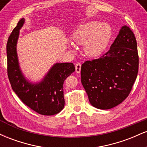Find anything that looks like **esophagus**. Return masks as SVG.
I'll list each match as a JSON object with an SVG mask.
<instances>
[{
	"label": "esophagus",
	"mask_w": 147,
	"mask_h": 147,
	"mask_svg": "<svg viewBox=\"0 0 147 147\" xmlns=\"http://www.w3.org/2000/svg\"><path fill=\"white\" fill-rule=\"evenodd\" d=\"M81 66H82V65H81V63H77L75 65V72H77V73H80Z\"/></svg>",
	"instance_id": "obj_1"
}]
</instances>
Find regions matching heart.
Masks as SVG:
<instances>
[{
  "mask_svg": "<svg viewBox=\"0 0 147 147\" xmlns=\"http://www.w3.org/2000/svg\"><path fill=\"white\" fill-rule=\"evenodd\" d=\"M112 36L110 25L99 21H89L80 25L74 32L72 40L84 45L86 55L91 57L102 55L107 48Z\"/></svg>",
  "mask_w": 147,
  "mask_h": 147,
  "instance_id": "obj_1",
  "label": "heart"
}]
</instances>
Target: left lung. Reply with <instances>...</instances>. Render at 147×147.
I'll list each match as a JSON object with an SVG mask.
<instances>
[{
    "mask_svg": "<svg viewBox=\"0 0 147 147\" xmlns=\"http://www.w3.org/2000/svg\"><path fill=\"white\" fill-rule=\"evenodd\" d=\"M139 67L137 41L129 27L123 26L110 49L81 68V82L92 106L106 110L129 96Z\"/></svg>",
    "mask_w": 147,
    "mask_h": 147,
    "instance_id": "8db88e82",
    "label": "left lung"
}]
</instances>
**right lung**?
Wrapping results in <instances>:
<instances>
[{"mask_svg":"<svg viewBox=\"0 0 147 147\" xmlns=\"http://www.w3.org/2000/svg\"><path fill=\"white\" fill-rule=\"evenodd\" d=\"M25 19L18 21L16 28L9 35L7 43V75L12 90L23 104L38 113L52 115L59 113L63 109V82L75 71L72 63H56L40 83H29L19 68L16 43L19 30Z\"/></svg>","mask_w":147,"mask_h":147,"instance_id":"right-lung-1","label":"right lung"}]
</instances>
